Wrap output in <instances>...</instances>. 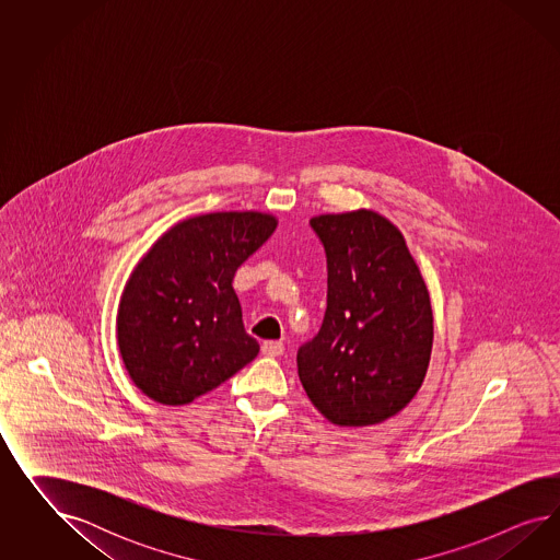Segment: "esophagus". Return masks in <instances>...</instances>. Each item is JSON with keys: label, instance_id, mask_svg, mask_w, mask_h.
<instances>
[{"label": "esophagus", "instance_id": "esophagus-1", "mask_svg": "<svg viewBox=\"0 0 560 560\" xmlns=\"http://www.w3.org/2000/svg\"><path fill=\"white\" fill-rule=\"evenodd\" d=\"M285 351V345L281 340H265L262 342V353L269 357H279Z\"/></svg>", "mask_w": 560, "mask_h": 560}]
</instances>
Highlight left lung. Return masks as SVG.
Returning <instances> with one entry per match:
<instances>
[{
    "instance_id": "8db88e82",
    "label": "left lung",
    "mask_w": 560,
    "mask_h": 560,
    "mask_svg": "<svg viewBox=\"0 0 560 560\" xmlns=\"http://www.w3.org/2000/svg\"><path fill=\"white\" fill-rule=\"evenodd\" d=\"M328 269L318 335L298 351L307 398L330 423L368 427L398 415L423 386L433 312L400 230L372 209L310 220Z\"/></svg>"
}]
</instances>
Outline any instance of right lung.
<instances>
[{"instance_id": "1", "label": "right lung", "mask_w": 560, "mask_h": 560, "mask_svg": "<svg viewBox=\"0 0 560 560\" xmlns=\"http://www.w3.org/2000/svg\"><path fill=\"white\" fill-rule=\"evenodd\" d=\"M275 228L260 211L205 213L172 225L137 262L120 295L117 342L145 396L188 405L258 355L232 281Z\"/></svg>"}]
</instances>
